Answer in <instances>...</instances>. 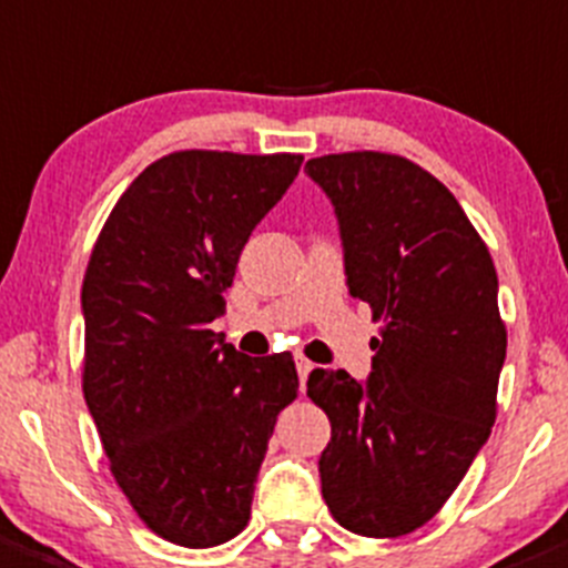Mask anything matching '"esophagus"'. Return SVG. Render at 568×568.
<instances>
[{"mask_svg":"<svg viewBox=\"0 0 568 568\" xmlns=\"http://www.w3.org/2000/svg\"><path fill=\"white\" fill-rule=\"evenodd\" d=\"M314 369H316V364H311L305 356H296V373H300L302 389H305V384H308V375L314 373Z\"/></svg>","mask_w":568,"mask_h":568,"instance_id":"esophagus-1","label":"esophagus"}]
</instances>
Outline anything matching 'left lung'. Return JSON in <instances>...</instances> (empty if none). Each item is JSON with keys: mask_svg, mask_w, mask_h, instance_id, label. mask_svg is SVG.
I'll list each match as a JSON object with an SVG mask.
<instances>
[{"mask_svg": "<svg viewBox=\"0 0 568 568\" xmlns=\"http://www.w3.org/2000/svg\"><path fill=\"white\" fill-rule=\"evenodd\" d=\"M344 274L381 322L369 378L314 369L308 397L331 420L322 496L344 529L397 538L432 521L496 423L507 356L493 257L459 201L395 153L316 156Z\"/></svg>", "mask_w": 568, "mask_h": 568, "instance_id": "left-lung-1", "label": "left lung"}]
</instances>
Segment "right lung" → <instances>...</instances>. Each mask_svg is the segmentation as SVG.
I'll return each instance as SVG.
<instances>
[{"label":"right lung","instance_id":"add662e5","mask_svg":"<svg viewBox=\"0 0 568 568\" xmlns=\"http://www.w3.org/2000/svg\"><path fill=\"white\" fill-rule=\"evenodd\" d=\"M300 164L168 153L120 195L89 257L83 397L125 499L179 547H219L246 527L274 423L300 389L291 353L248 358L210 331Z\"/></svg>","mask_w":568,"mask_h":568}]
</instances>
